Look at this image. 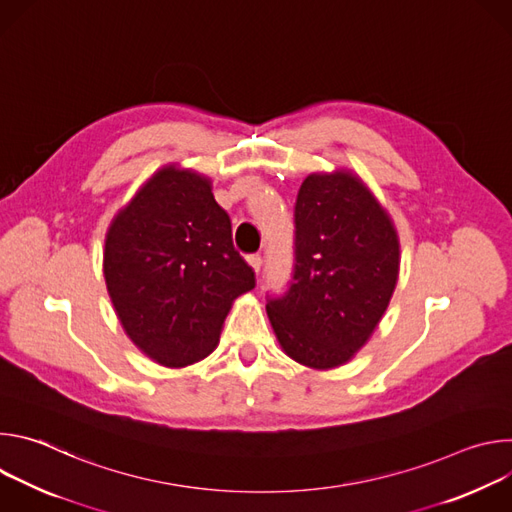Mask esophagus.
I'll return each mask as SVG.
<instances>
[{"label":"esophagus","mask_w":512,"mask_h":512,"mask_svg":"<svg viewBox=\"0 0 512 512\" xmlns=\"http://www.w3.org/2000/svg\"><path fill=\"white\" fill-rule=\"evenodd\" d=\"M247 261H249V265L253 267V271H255V273H259V271H261V265H263V257H261L259 253H253V255H249V257H247Z\"/></svg>","instance_id":"esophagus-1"}]
</instances>
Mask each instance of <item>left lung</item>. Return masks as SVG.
I'll list each match as a JSON object with an SVG mask.
<instances>
[{
  "instance_id": "1",
  "label": "left lung",
  "mask_w": 512,
  "mask_h": 512,
  "mask_svg": "<svg viewBox=\"0 0 512 512\" xmlns=\"http://www.w3.org/2000/svg\"><path fill=\"white\" fill-rule=\"evenodd\" d=\"M294 269L267 316L287 356L334 369L367 342L399 275V239L385 208L350 172L310 174L294 208Z\"/></svg>"
}]
</instances>
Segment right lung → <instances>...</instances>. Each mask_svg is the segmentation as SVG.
<instances>
[{
  "mask_svg": "<svg viewBox=\"0 0 512 512\" xmlns=\"http://www.w3.org/2000/svg\"><path fill=\"white\" fill-rule=\"evenodd\" d=\"M103 271L125 334L172 369L208 356L233 302L255 287L210 180L174 166L113 218Z\"/></svg>",
  "mask_w": 512,
  "mask_h": 512,
  "instance_id": "right-lung-1",
  "label": "right lung"
}]
</instances>
